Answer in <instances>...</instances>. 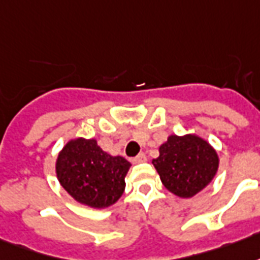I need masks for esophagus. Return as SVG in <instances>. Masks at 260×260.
Segmentation results:
<instances>
[{
    "label": "esophagus",
    "mask_w": 260,
    "mask_h": 260,
    "mask_svg": "<svg viewBox=\"0 0 260 260\" xmlns=\"http://www.w3.org/2000/svg\"><path fill=\"white\" fill-rule=\"evenodd\" d=\"M145 160H147V156L144 153H138L136 158L132 159L133 164H141V162H145Z\"/></svg>",
    "instance_id": "esophagus-1"
}]
</instances>
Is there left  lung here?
<instances>
[{
	"mask_svg": "<svg viewBox=\"0 0 260 260\" xmlns=\"http://www.w3.org/2000/svg\"><path fill=\"white\" fill-rule=\"evenodd\" d=\"M164 185L180 198H191L215 177L219 156L213 147L195 134L170 136L152 159Z\"/></svg>",
	"mask_w": 260,
	"mask_h": 260,
	"instance_id": "left-lung-1",
	"label": "left lung"
}]
</instances>
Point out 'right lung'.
<instances>
[{"label":"right lung","mask_w":260,"mask_h":260,"mask_svg":"<svg viewBox=\"0 0 260 260\" xmlns=\"http://www.w3.org/2000/svg\"><path fill=\"white\" fill-rule=\"evenodd\" d=\"M130 162L112 156L91 138L70 140L58 155L55 170L60 185L83 205L102 209L122 197Z\"/></svg>","instance_id":"1"}]
</instances>
